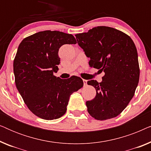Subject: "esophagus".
Listing matches in <instances>:
<instances>
[{"instance_id": "obj_1", "label": "esophagus", "mask_w": 151, "mask_h": 151, "mask_svg": "<svg viewBox=\"0 0 151 151\" xmlns=\"http://www.w3.org/2000/svg\"><path fill=\"white\" fill-rule=\"evenodd\" d=\"M83 82H84V86L87 85V80L83 79Z\"/></svg>"}]
</instances>
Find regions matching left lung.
<instances>
[{"label":"left lung","instance_id":"left-lung-1","mask_svg":"<svg viewBox=\"0 0 151 151\" xmlns=\"http://www.w3.org/2000/svg\"><path fill=\"white\" fill-rule=\"evenodd\" d=\"M75 36L90 58V67L105 73L100 83L87 82L96 90L93 100L86 102L88 113L98 120L117 116L133 98L139 82L137 51L133 40L121 31L105 26Z\"/></svg>","mask_w":151,"mask_h":151}]
</instances>
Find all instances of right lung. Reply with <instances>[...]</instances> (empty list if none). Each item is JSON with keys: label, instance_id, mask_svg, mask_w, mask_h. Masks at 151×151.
Returning <instances> with one entry per match:
<instances>
[{"label": "right lung", "instance_id": "right-lung-1", "mask_svg": "<svg viewBox=\"0 0 151 151\" xmlns=\"http://www.w3.org/2000/svg\"><path fill=\"white\" fill-rule=\"evenodd\" d=\"M76 43L73 35L47 30L24 38L18 46L14 60L16 88L40 118L51 120L65 115L70 96L83 86L78 76L63 80L53 75L60 61V47Z\"/></svg>", "mask_w": 151, "mask_h": 151}]
</instances>
